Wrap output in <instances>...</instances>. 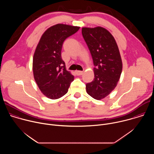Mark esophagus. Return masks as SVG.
Returning a JSON list of instances; mask_svg holds the SVG:
<instances>
[{
    "instance_id": "1",
    "label": "esophagus",
    "mask_w": 154,
    "mask_h": 154,
    "mask_svg": "<svg viewBox=\"0 0 154 154\" xmlns=\"http://www.w3.org/2000/svg\"><path fill=\"white\" fill-rule=\"evenodd\" d=\"M83 71H75V73L77 74V75H81L83 74Z\"/></svg>"
}]
</instances>
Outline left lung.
Segmentation results:
<instances>
[{"label": "left lung", "instance_id": "8db88e82", "mask_svg": "<svg viewBox=\"0 0 154 154\" xmlns=\"http://www.w3.org/2000/svg\"><path fill=\"white\" fill-rule=\"evenodd\" d=\"M82 33L95 66L94 80L86 85V92L101 100L115 88L120 79L122 63L119 48L113 35L103 27H83Z\"/></svg>", "mask_w": 154, "mask_h": 154}]
</instances>
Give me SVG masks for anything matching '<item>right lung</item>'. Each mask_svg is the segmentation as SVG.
<instances>
[{"label": "right lung", "mask_w": 154, "mask_h": 154, "mask_svg": "<svg viewBox=\"0 0 154 154\" xmlns=\"http://www.w3.org/2000/svg\"><path fill=\"white\" fill-rule=\"evenodd\" d=\"M80 27L58 24L42 35L33 58L35 80L42 93L51 99L66 94L74 77L66 69L61 52L64 41Z\"/></svg>", "instance_id": "right-lung-1"}]
</instances>
